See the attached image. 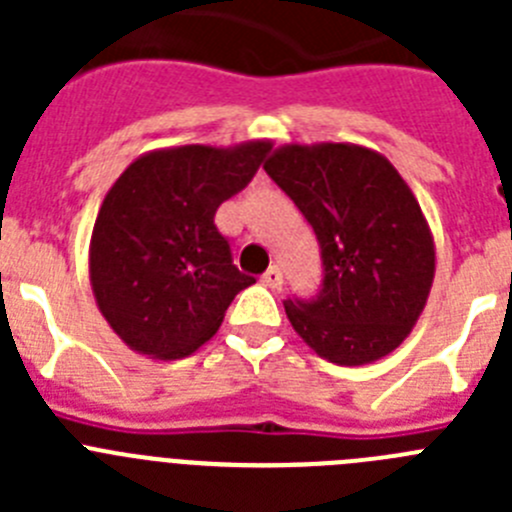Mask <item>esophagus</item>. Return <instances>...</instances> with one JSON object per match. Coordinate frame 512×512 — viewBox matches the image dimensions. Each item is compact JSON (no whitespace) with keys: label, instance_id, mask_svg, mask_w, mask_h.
Masks as SVG:
<instances>
[{"label":"esophagus","instance_id":"1","mask_svg":"<svg viewBox=\"0 0 512 512\" xmlns=\"http://www.w3.org/2000/svg\"><path fill=\"white\" fill-rule=\"evenodd\" d=\"M261 282L271 289H279L282 287V269H279V266H271V269H266L264 277H261Z\"/></svg>","mask_w":512,"mask_h":512}]
</instances>
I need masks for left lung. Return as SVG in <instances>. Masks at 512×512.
Returning a JSON list of instances; mask_svg holds the SVG:
<instances>
[{"mask_svg":"<svg viewBox=\"0 0 512 512\" xmlns=\"http://www.w3.org/2000/svg\"><path fill=\"white\" fill-rule=\"evenodd\" d=\"M266 174L300 207L323 253V292L284 302L297 336L338 366L392 354L418 323L436 274V243L413 189L359 143H287Z\"/></svg>","mask_w":512,"mask_h":512,"instance_id":"8db88e82","label":"left lung"}]
</instances>
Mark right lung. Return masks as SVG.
<instances>
[{
    "label": "right lung",
    "mask_w": 512,
    "mask_h": 512,
    "mask_svg": "<svg viewBox=\"0 0 512 512\" xmlns=\"http://www.w3.org/2000/svg\"><path fill=\"white\" fill-rule=\"evenodd\" d=\"M271 148H156L117 176L94 220L89 282L102 318L130 351L174 361L210 341L251 287L217 233V207L241 192Z\"/></svg>",
    "instance_id": "add662e5"
}]
</instances>
